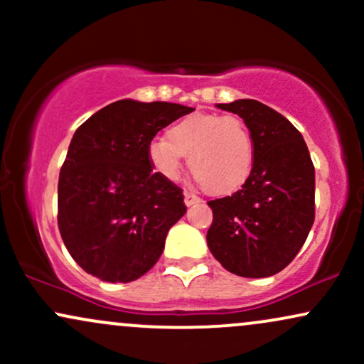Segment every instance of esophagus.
I'll return each mask as SVG.
<instances>
[{
  "mask_svg": "<svg viewBox=\"0 0 364 364\" xmlns=\"http://www.w3.org/2000/svg\"><path fill=\"white\" fill-rule=\"evenodd\" d=\"M200 202H202V200H200L195 193H191V191H185V203L188 207L195 205V203H200Z\"/></svg>",
  "mask_w": 364,
  "mask_h": 364,
  "instance_id": "1",
  "label": "esophagus"
}]
</instances>
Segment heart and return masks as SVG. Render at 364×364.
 Segmentation results:
<instances>
[{
	"instance_id": "b5f03b06",
	"label": "heart",
	"mask_w": 364,
	"mask_h": 364,
	"mask_svg": "<svg viewBox=\"0 0 364 364\" xmlns=\"http://www.w3.org/2000/svg\"><path fill=\"white\" fill-rule=\"evenodd\" d=\"M149 162L164 181H176L183 171V156L200 185L214 195L240 190L252 176L255 141L237 116L195 114L166 132V139L150 141Z\"/></svg>"
}]
</instances>
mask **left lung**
Masks as SVG:
<instances>
[{
  "mask_svg": "<svg viewBox=\"0 0 364 364\" xmlns=\"http://www.w3.org/2000/svg\"><path fill=\"white\" fill-rule=\"evenodd\" d=\"M217 107L243 118L255 166L241 190L208 202V250L229 272L270 277L294 260L315 220V166L301 133L272 107L253 99Z\"/></svg>",
  "mask_w": 364,
  "mask_h": 364,
  "instance_id": "8db88e82",
  "label": "left lung"
}]
</instances>
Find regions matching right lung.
<instances>
[{
    "label": "right lung",
    "mask_w": 364,
    "mask_h": 364,
    "mask_svg": "<svg viewBox=\"0 0 364 364\" xmlns=\"http://www.w3.org/2000/svg\"><path fill=\"white\" fill-rule=\"evenodd\" d=\"M191 107L112 102L75 132L58 181V228L73 260L106 282H132L156 265L185 215V195L154 173L147 150Z\"/></svg>",
    "instance_id": "1"
}]
</instances>
